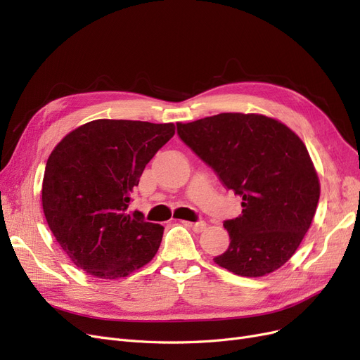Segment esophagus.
Wrapping results in <instances>:
<instances>
[{
	"label": "esophagus",
	"instance_id": "esophagus-1",
	"mask_svg": "<svg viewBox=\"0 0 360 360\" xmlns=\"http://www.w3.org/2000/svg\"><path fill=\"white\" fill-rule=\"evenodd\" d=\"M186 224H188V226L192 228L195 233H201V231L205 230V224L204 222H186Z\"/></svg>",
	"mask_w": 360,
	"mask_h": 360
}]
</instances>
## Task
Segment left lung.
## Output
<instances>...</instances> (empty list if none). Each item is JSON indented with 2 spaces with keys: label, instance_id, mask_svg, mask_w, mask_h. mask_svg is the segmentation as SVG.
Returning <instances> with one entry per match:
<instances>
[{
  "label": "left lung",
  "instance_id": "left-lung-1",
  "mask_svg": "<svg viewBox=\"0 0 360 360\" xmlns=\"http://www.w3.org/2000/svg\"><path fill=\"white\" fill-rule=\"evenodd\" d=\"M177 134L242 197V214L224 222L230 246L214 263L246 278L284 266L309 230L320 198L303 141L276 118L242 112L177 123Z\"/></svg>",
  "mask_w": 360,
  "mask_h": 360
}]
</instances>
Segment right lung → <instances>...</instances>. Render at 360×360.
I'll return each mask as SVG.
<instances>
[{"label":"right lung","mask_w":360,"mask_h":360,"mask_svg":"<svg viewBox=\"0 0 360 360\" xmlns=\"http://www.w3.org/2000/svg\"><path fill=\"white\" fill-rule=\"evenodd\" d=\"M174 123L93 120L52 150L41 184L46 222L72 263L94 278L118 279L148 264L163 226L127 212L130 195Z\"/></svg>","instance_id":"1"}]
</instances>
